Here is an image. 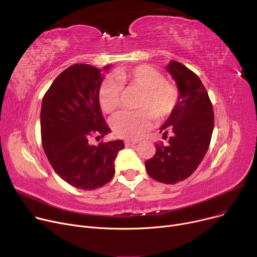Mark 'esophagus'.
Wrapping results in <instances>:
<instances>
[{
	"mask_svg": "<svg viewBox=\"0 0 257 257\" xmlns=\"http://www.w3.org/2000/svg\"><path fill=\"white\" fill-rule=\"evenodd\" d=\"M138 143H139V142H137V141L127 140V141H125V146H126V147H133V146H136Z\"/></svg>",
	"mask_w": 257,
	"mask_h": 257,
	"instance_id": "34e87169",
	"label": "esophagus"
}]
</instances>
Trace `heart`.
<instances>
[{
	"mask_svg": "<svg viewBox=\"0 0 257 257\" xmlns=\"http://www.w3.org/2000/svg\"><path fill=\"white\" fill-rule=\"evenodd\" d=\"M123 86L142 91L138 111H121L111 119V128L118 138L139 140L152 127L154 117L169 116L179 100L178 88L166 81L165 76L146 64L118 70L114 77L106 78L99 89V104L105 113L113 112Z\"/></svg>",
	"mask_w": 257,
	"mask_h": 257,
	"instance_id": "heart-1",
	"label": "heart"
}]
</instances>
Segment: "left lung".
I'll list each match as a JSON object with an SVG mask.
<instances>
[{
    "mask_svg": "<svg viewBox=\"0 0 257 257\" xmlns=\"http://www.w3.org/2000/svg\"><path fill=\"white\" fill-rule=\"evenodd\" d=\"M179 89L177 106L160 128L168 145L156 143L155 155L145 163L154 180L174 184L190 177L204 158L210 144L214 115L200 78L178 61L167 65Z\"/></svg>",
    "mask_w": 257,
    "mask_h": 257,
    "instance_id": "left-lung-1",
    "label": "left lung"
}]
</instances>
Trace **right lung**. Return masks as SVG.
<instances>
[{
	"label": "right lung",
	"mask_w": 257,
	"mask_h": 257,
	"mask_svg": "<svg viewBox=\"0 0 257 257\" xmlns=\"http://www.w3.org/2000/svg\"><path fill=\"white\" fill-rule=\"evenodd\" d=\"M102 81L100 69L73 64L54 80L40 110L42 144L49 163L61 179L84 191L112 179L114 159L124 149L121 140L89 144L90 138L101 139L111 131L99 104Z\"/></svg>",
	"instance_id": "add662e5"
}]
</instances>
